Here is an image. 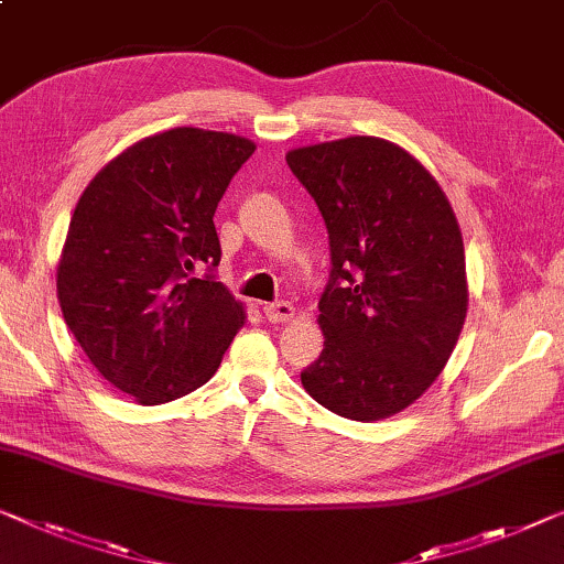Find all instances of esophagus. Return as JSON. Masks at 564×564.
Listing matches in <instances>:
<instances>
[{"label":"esophagus","mask_w":564,"mask_h":564,"mask_svg":"<svg viewBox=\"0 0 564 564\" xmlns=\"http://www.w3.org/2000/svg\"><path fill=\"white\" fill-rule=\"evenodd\" d=\"M263 314L271 324H285L296 316V306L289 304V301H275V304H265Z\"/></svg>","instance_id":"1"}]
</instances>
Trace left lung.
<instances>
[{
	"label": "left lung",
	"instance_id": "1",
	"mask_svg": "<svg viewBox=\"0 0 564 564\" xmlns=\"http://www.w3.org/2000/svg\"><path fill=\"white\" fill-rule=\"evenodd\" d=\"M329 230L324 349L301 384L332 413L398 415L443 372L464 329V238L435 176L405 149L347 137L285 154Z\"/></svg>",
	"mask_w": 564,
	"mask_h": 564
}]
</instances>
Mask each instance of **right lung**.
Returning a JSON list of instances; mask_svg holds the SVG:
<instances>
[{
	"label": "right lung",
	"mask_w": 564,
	"mask_h": 564,
	"mask_svg": "<svg viewBox=\"0 0 564 564\" xmlns=\"http://www.w3.org/2000/svg\"><path fill=\"white\" fill-rule=\"evenodd\" d=\"M256 151L250 139L180 126L123 149L75 205L57 263L67 329L98 375L139 405L195 392L246 324L213 275L215 209Z\"/></svg>",
	"instance_id": "add662e5"
}]
</instances>
